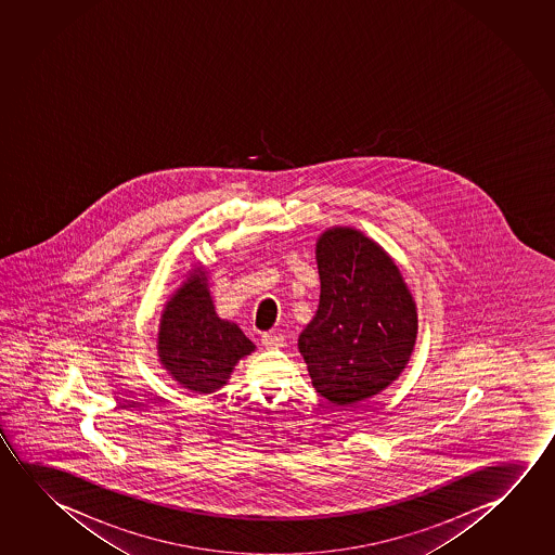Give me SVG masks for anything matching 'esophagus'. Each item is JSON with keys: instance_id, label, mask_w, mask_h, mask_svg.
<instances>
[{"instance_id": "1", "label": "esophagus", "mask_w": 555, "mask_h": 555, "mask_svg": "<svg viewBox=\"0 0 555 555\" xmlns=\"http://www.w3.org/2000/svg\"><path fill=\"white\" fill-rule=\"evenodd\" d=\"M261 345L267 348V350H276V348H282L284 346V338L281 335H274V333H264L261 336Z\"/></svg>"}]
</instances>
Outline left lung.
<instances>
[{
	"label": "left lung",
	"instance_id": "8db88e82",
	"mask_svg": "<svg viewBox=\"0 0 555 555\" xmlns=\"http://www.w3.org/2000/svg\"><path fill=\"white\" fill-rule=\"evenodd\" d=\"M321 294L298 350L315 391L350 406L385 391L409 364L418 309L391 255L362 230L331 227L315 244Z\"/></svg>",
	"mask_w": 555,
	"mask_h": 555
}]
</instances>
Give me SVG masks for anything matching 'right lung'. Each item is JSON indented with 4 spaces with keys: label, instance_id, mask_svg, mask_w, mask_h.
<instances>
[{
    "label": "right lung",
    "instance_id": "obj_1",
    "mask_svg": "<svg viewBox=\"0 0 555 555\" xmlns=\"http://www.w3.org/2000/svg\"><path fill=\"white\" fill-rule=\"evenodd\" d=\"M251 352L255 345L244 331L219 318L207 267L193 264L164 304L156 336L158 362L183 389L210 395L227 385L237 362Z\"/></svg>",
    "mask_w": 555,
    "mask_h": 555
}]
</instances>
